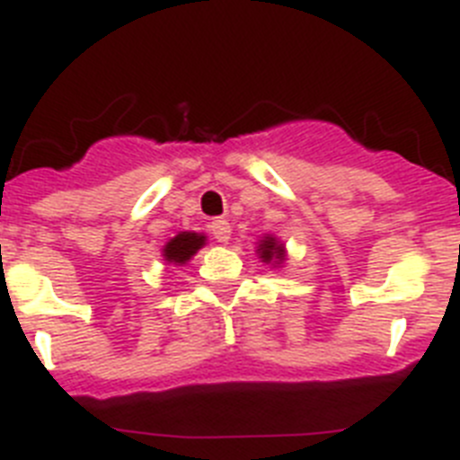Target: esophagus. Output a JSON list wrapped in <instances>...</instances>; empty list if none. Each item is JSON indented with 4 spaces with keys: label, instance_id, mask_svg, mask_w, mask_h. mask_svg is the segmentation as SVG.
Instances as JSON below:
<instances>
[{
    "label": "esophagus",
    "instance_id": "34e87169",
    "mask_svg": "<svg viewBox=\"0 0 460 460\" xmlns=\"http://www.w3.org/2000/svg\"><path fill=\"white\" fill-rule=\"evenodd\" d=\"M211 234H214V239L221 243H227L230 242V234H233V227H230V223L223 221V218H218V221L211 223Z\"/></svg>",
    "mask_w": 460,
    "mask_h": 460
}]
</instances>
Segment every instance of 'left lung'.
I'll list each match as a JSON object with an SVG mask.
<instances>
[{"label": "left lung", "mask_w": 460, "mask_h": 460, "mask_svg": "<svg viewBox=\"0 0 460 460\" xmlns=\"http://www.w3.org/2000/svg\"><path fill=\"white\" fill-rule=\"evenodd\" d=\"M255 253H258L260 262L271 267H283V262L288 260L286 243L280 242L279 237H274V234H265V237L260 239Z\"/></svg>", "instance_id": "obj_1"}]
</instances>
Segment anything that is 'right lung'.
Here are the masks:
<instances>
[{"label":"right lung","mask_w":460,"mask_h":460,"mask_svg":"<svg viewBox=\"0 0 460 460\" xmlns=\"http://www.w3.org/2000/svg\"><path fill=\"white\" fill-rule=\"evenodd\" d=\"M207 243V234L205 233H180L174 234L168 243H165L164 249H161V255L168 265L181 267L186 265L190 258H193L198 251L202 249Z\"/></svg>","instance_id":"add662e5"}]
</instances>
